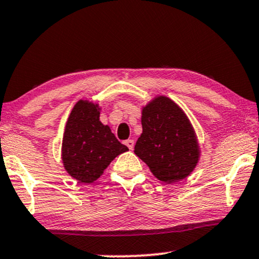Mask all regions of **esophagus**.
Returning a JSON list of instances; mask_svg holds the SVG:
<instances>
[{"instance_id": "34e87169", "label": "esophagus", "mask_w": 259, "mask_h": 259, "mask_svg": "<svg viewBox=\"0 0 259 259\" xmlns=\"http://www.w3.org/2000/svg\"><path fill=\"white\" fill-rule=\"evenodd\" d=\"M124 145H125L129 149H133V148H134V140H126V141H124Z\"/></svg>"}]
</instances>
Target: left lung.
I'll return each mask as SVG.
<instances>
[{"label": "left lung", "mask_w": 259, "mask_h": 259, "mask_svg": "<svg viewBox=\"0 0 259 259\" xmlns=\"http://www.w3.org/2000/svg\"><path fill=\"white\" fill-rule=\"evenodd\" d=\"M141 123L142 134L134 152L159 181L172 184L194 171L201 155L197 137L175 101L155 97L142 109Z\"/></svg>", "instance_id": "1"}]
</instances>
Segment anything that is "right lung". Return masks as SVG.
I'll return each instance as SVG.
<instances>
[{
    "label": "right lung",
    "mask_w": 259,
    "mask_h": 259,
    "mask_svg": "<svg viewBox=\"0 0 259 259\" xmlns=\"http://www.w3.org/2000/svg\"><path fill=\"white\" fill-rule=\"evenodd\" d=\"M100 107L88 100H78L67 120L62 140V162L69 175L81 183H93L103 175L111 161L126 152L100 122Z\"/></svg>",
    "instance_id": "right-lung-1"
}]
</instances>
